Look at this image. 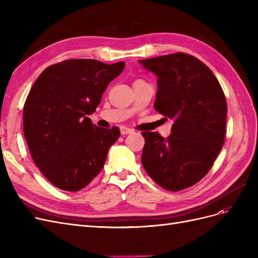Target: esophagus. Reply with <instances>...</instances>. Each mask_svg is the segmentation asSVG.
I'll return each instance as SVG.
<instances>
[{"instance_id":"esophagus-1","label":"esophagus","mask_w":258,"mask_h":258,"mask_svg":"<svg viewBox=\"0 0 258 258\" xmlns=\"http://www.w3.org/2000/svg\"><path fill=\"white\" fill-rule=\"evenodd\" d=\"M134 130L132 129H129V128H127V127H121L120 128V134L122 135V136H124V135H130V134H134Z\"/></svg>"}]
</instances>
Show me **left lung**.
<instances>
[{
  "label": "left lung",
  "mask_w": 258,
  "mask_h": 258,
  "mask_svg": "<svg viewBox=\"0 0 258 258\" xmlns=\"http://www.w3.org/2000/svg\"><path fill=\"white\" fill-rule=\"evenodd\" d=\"M158 77L154 107L173 120L171 135L142 132V165L155 183L178 191L198 183L221 152L227 103L213 72L184 52L139 60Z\"/></svg>",
  "instance_id": "8db88e82"
}]
</instances>
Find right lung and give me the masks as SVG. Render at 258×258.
I'll return each mask as SVG.
<instances>
[{"label": "right lung", "instance_id": "1", "mask_svg": "<svg viewBox=\"0 0 258 258\" xmlns=\"http://www.w3.org/2000/svg\"><path fill=\"white\" fill-rule=\"evenodd\" d=\"M123 68V61L69 59L46 68L31 88L23 134L36 167L58 188L79 191L102 170L120 131L97 127L87 115Z\"/></svg>", "mask_w": 258, "mask_h": 258}]
</instances>
